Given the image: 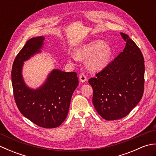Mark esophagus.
Instances as JSON below:
<instances>
[{"mask_svg": "<svg viewBox=\"0 0 156 156\" xmlns=\"http://www.w3.org/2000/svg\"><path fill=\"white\" fill-rule=\"evenodd\" d=\"M79 78H80V81L81 82H85L87 80V77L84 73H82V74L79 76Z\"/></svg>", "mask_w": 156, "mask_h": 156, "instance_id": "obj_1", "label": "esophagus"}]
</instances>
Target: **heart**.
I'll return each mask as SVG.
<instances>
[{
    "mask_svg": "<svg viewBox=\"0 0 156 156\" xmlns=\"http://www.w3.org/2000/svg\"><path fill=\"white\" fill-rule=\"evenodd\" d=\"M112 55V48L102 40L89 43L76 49L74 59H87L88 64L94 70H101L107 66Z\"/></svg>",
    "mask_w": 156,
    "mask_h": 156,
    "instance_id": "1",
    "label": "heart"
}]
</instances>
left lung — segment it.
I'll return each instance as SVG.
<instances>
[{
    "instance_id": "left-lung-1",
    "label": "left lung",
    "mask_w": 156,
    "mask_h": 156,
    "mask_svg": "<svg viewBox=\"0 0 156 156\" xmlns=\"http://www.w3.org/2000/svg\"><path fill=\"white\" fill-rule=\"evenodd\" d=\"M121 35L126 41L123 51L88 80L93 89L92 103L107 121L126 117L140 102L144 91L143 54L127 34Z\"/></svg>"
}]
</instances>
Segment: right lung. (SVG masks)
Masks as SVG:
<instances>
[{
  "instance_id": "right-lung-1",
  "label": "right lung",
  "mask_w": 156,
  "mask_h": 156,
  "mask_svg": "<svg viewBox=\"0 0 156 156\" xmlns=\"http://www.w3.org/2000/svg\"><path fill=\"white\" fill-rule=\"evenodd\" d=\"M45 37H33L26 42L13 62L11 79L16 106L21 114L39 127L55 128L67 117L73 92L78 85L76 72L53 69L41 87H28L22 76L25 61L41 51Z\"/></svg>"
}]
</instances>
